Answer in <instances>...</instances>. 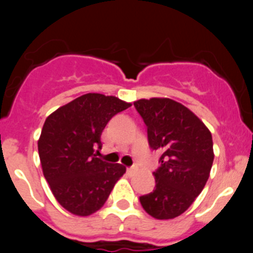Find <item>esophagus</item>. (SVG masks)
<instances>
[{"instance_id":"obj_1","label":"esophagus","mask_w":253,"mask_h":253,"mask_svg":"<svg viewBox=\"0 0 253 253\" xmlns=\"http://www.w3.org/2000/svg\"><path fill=\"white\" fill-rule=\"evenodd\" d=\"M137 167L135 166H131V167H128L126 169V171H128V173H134V172H137Z\"/></svg>"}]
</instances>
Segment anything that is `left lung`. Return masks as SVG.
<instances>
[{
    "label": "left lung",
    "mask_w": 253,
    "mask_h": 253,
    "mask_svg": "<svg viewBox=\"0 0 253 253\" xmlns=\"http://www.w3.org/2000/svg\"><path fill=\"white\" fill-rule=\"evenodd\" d=\"M134 106L147 125L149 147L161 153V166L153 172L156 187L139 202L153 218H176L189 209L209 178L211 133L193 111L171 99H142Z\"/></svg>",
    "instance_id": "1"
}]
</instances>
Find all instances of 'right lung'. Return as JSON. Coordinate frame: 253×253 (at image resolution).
<instances>
[{
    "label": "right lung",
    "instance_id": "obj_1",
    "mask_svg": "<svg viewBox=\"0 0 253 253\" xmlns=\"http://www.w3.org/2000/svg\"><path fill=\"white\" fill-rule=\"evenodd\" d=\"M130 106L115 96L86 93L46 118L38 151L51 193L66 210L78 216L97 211L125 173L120 163L95 154L109 120Z\"/></svg>",
    "mask_w": 253,
    "mask_h": 253
}]
</instances>
